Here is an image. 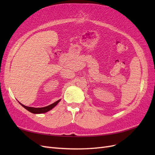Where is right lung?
<instances>
[{"label":"right lung","instance_id":"obj_1","mask_svg":"<svg viewBox=\"0 0 155 155\" xmlns=\"http://www.w3.org/2000/svg\"><path fill=\"white\" fill-rule=\"evenodd\" d=\"M61 100H58L57 101L54 102V104H51L48 106H46V107H41V108H35V107H27V106H25L24 105L21 104V103L19 102V104L24 107L25 108V109L26 110H28L29 112H31V113H34V114H41V113H45V112H48L49 110H50L51 109H52L53 108L58 105V103Z\"/></svg>","mask_w":155,"mask_h":155}]
</instances>
